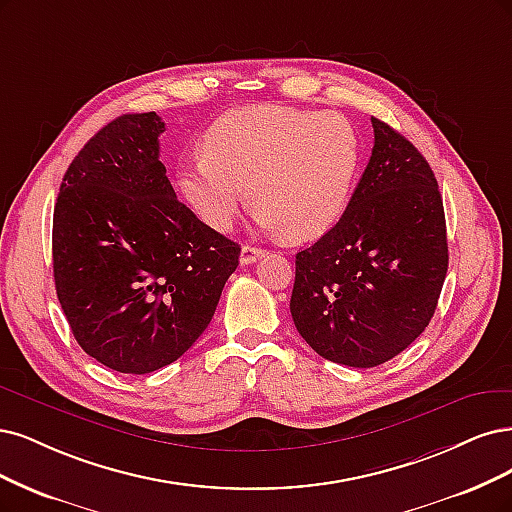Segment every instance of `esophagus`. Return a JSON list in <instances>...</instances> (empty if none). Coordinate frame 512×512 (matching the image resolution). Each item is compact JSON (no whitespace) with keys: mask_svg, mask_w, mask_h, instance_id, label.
<instances>
[{"mask_svg":"<svg viewBox=\"0 0 512 512\" xmlns=\"http://www.w3.org/2000/svg\"><path fill=\"white\" fill-rule=\"evenodd\" d=\"M262 254H264V250L254 248V245H243V248H241V264H252V262H256Z\"/></svg>","mask_w":512,"mask_h":512,"instance_id":"34e87169","label":"esophagus"}]
</instances>
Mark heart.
Listing matches in <instances>:
<instances>
[{
  "label": "heart",
  "instance_id": "b5f03b06",
  "mask_svg": "<svg viewBox=\"0 0 512 512\" xmlns=\"http://www.w3.org/2000/svg\"><path fill=\"white\" fill-rule=\"evenodd\" d=\"M203 152L180 165L178 182L207 226L228 231L252 197L258 222L294 241L320 237L343 218L362 156L347 118L284 105L226 112L207 129Z\"/></svg>",
  "mask_w": 512,
  "mask_h": 512
}]
</instances>
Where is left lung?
<instances>
[{
	"mask_svg": "<svg viewBox=\"0 0 512 512\" xmlns=\"http://www.w3.org/2000/svg\"><path fill=\"white\" fill-rule=\"evenodd\" d=\"M375 146L343 218L296 254L290 311L322 358L379 366L430 324L449 250L443 197L407 137L370 118Z\"/></svg>",
	"mask_w": 512,
	"mask_h": 512,
	"instance_id": "left-lung-1",
	"label": "left lung"
}]
</instances>
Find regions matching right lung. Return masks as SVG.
I'll return each mask as SVG.
<instances>
[{
	"label": "right lung",
	"mask_w": 512,
	"mask_h": 512,
	"mask_svg": "<svg viewBox=\"0 0 512 512\" xmlns=\"http://www.w3.org/2000/svg\"><path fill=\"white\" fill-rule=\"evenodd\" d=\"M165 122L122 114L67 167L52 269L78 345L118 373L178 360L211 317L241 248L178 201L158 161Z\"/></svg>",
	"instance_id": "add662e5"
}]
</instances>
